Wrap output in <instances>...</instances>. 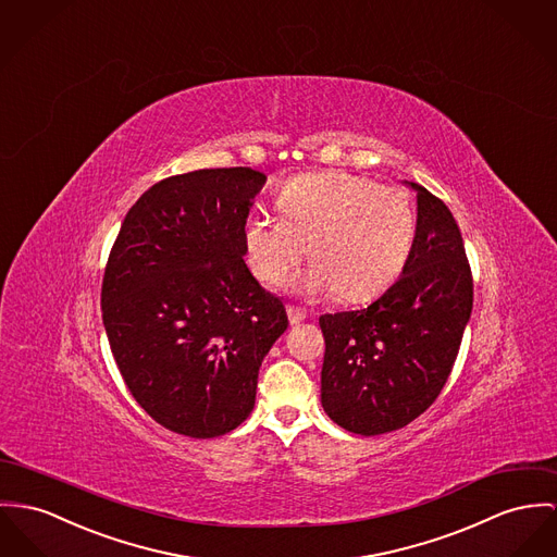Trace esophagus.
Returning <instances> with one entry per match:
<instances>
[{
	"label": "esophagus",
	"instance_id": "1",
	"mask_svg": "<svg viewBox=\"0 0 557 557\" xmlns=\"http://www.w3.org/2000/svg\"><path fill=\"white\" fill-rule=\"evenodd\" d=\"M286 311H288V320H290V324H299V322H302V320L307 318V313H305L300 307H295V305H288V307H286Z\"/></svg>",
	"mask_w": 557,
	"mask_h": 557
}]
</instances>
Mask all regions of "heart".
<instances>
[{"label":"heart","instance_id":"heart-1","mask_svg":"<svg viewBox=\"0 0 557 557\" xmlns=\"http://www.w3.org/2000/svg\"><path fill=\"white\" fill-rule=\"evenodd\" d=\"M275 206L282 218L257 215L244 224L248 262L269 284L286 282L309 246V293L373 299L398 277L413 246L407 190L364 175L302 173L282 186Z\"/></svg>","mask_w":557,"mask_h":557}]
</instances>
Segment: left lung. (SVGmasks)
<instances>
[{
  "label": "left lung",
  "instance_id": "obj_1",
  "mask_svg": "<svg viewBox=\"0 0 557 557\" xmlns=\"http://www.w3.org/2000/svg\"><path fill=\"white\" fill-rule=\"evenodd\" d=\"M418 224L400 277L364 309L320 315L322 407L354 434L422 416L447 382L472 311V275L449 208L416 182Z\"/></svg>",
  "mask_w": 557,
  "mask_h": 557
}]
</instances>
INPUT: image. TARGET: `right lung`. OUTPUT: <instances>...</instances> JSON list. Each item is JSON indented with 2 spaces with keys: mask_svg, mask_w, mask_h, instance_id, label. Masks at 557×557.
<instances>
[{
  "mask_svg": "<svg viewBox=\"0 0 557 557\" xmlns=\"http://www.w3.org/2000/svg\"><path fill=\"white\" fill-rule=\"evenodd\" d=\"M267 175H172L128 210L101 286L103 326L133 398L161 426L212 438L255 409L258 369L288 329L250 273L244 224Z\"/></svg>",
  "mask_w": 557,
  "mask_h": 557,
  "instance_id": "obj_1",
  "label": "right lung"
}]
</instances>
